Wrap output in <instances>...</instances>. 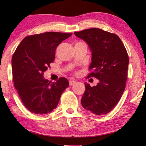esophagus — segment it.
Listing matches in <instances>:
<instances>
[{"label":"esophagus","mask_w":146,"mask_h":146,"mask_svg":"<svg viewBox=\"0 0 146 146\" xmlns=\"http://www.w3.org/2000/svg\"><path fill=\"white\" fill-rule=\"evenodd\" d=\"M69 84H70V86H73V85H74V84H76V81L71 80H70V82H69Z\"/></svg>","instance_id":"34e87169"}]
</instances>
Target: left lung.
<instances>
[{
  "mask_svg": "<svg viewBox=\"0 0 146 146\" xmlns=\"http://www.w3.org/2000/svg\"><path fill=\"white\" fill-rule=\"evenodd\" d=\"M84 40L91 52L88 77L99 80L91 87L85 83L86 90L81 99L83 108L95 115L110 112L122 97L127 80L129 57L120 38L114 33L98 28L74 32Z\"/></svg>",
  "mask_w": 146,
  "mask_h": 146,
  "instance_id": "left-lung-1",
  "label": "left lung"
}]
</instances>
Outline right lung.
Segmentation results:
<instances>
[{"instance_id":"obj_1","label":"right lung","mask_w":146,"mask_h":146,"mask_svg":"<svg viewBox=\"0 0 146 146\" xmlns=\"http://www.w3.org/2000/svg\"><path fill=\"white\" fill-rule=\"evenodd\" d=\"M72 33L46 32L24 38L11 60L15 88L29 111L44 115L57 106L62 93L69 86L66 78L55 82L44 78V72L55 60V51Z\"/></svg>"}]
</instances>
